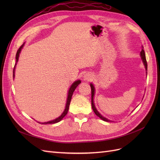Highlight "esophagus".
Segmentation results:
<instances>
[{"mask_svg":"<svg viewBox=\"0 0 160 160\" xmlns=\"http://www.w3.org/2000/svg\"><path fill=\"white\" fill-rule=\"evenodd\" d=\"M84 79L85 81H90L92 79V78H93V75H92L91 73H89V72H88V73H86L85 75H84Z\"/></svg>","mask_w":160,"mask_h":160,"instance_id":"1","label":"esophagus"}]
</instances>
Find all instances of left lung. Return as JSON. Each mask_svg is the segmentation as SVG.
I'll list each match as a JSON object with an SVG mask.
<instances>
[{
  "mask_svg": "<svg viewBox=\"0 0 160 160\" xmlns=\"http://www.w3.org/2000/svg\"><path fill=\"white\" fill-rule=\"evenodd\" d=\"M140 56H141V58L142 59L143 61V65L145 66V68H146V71H148V64H147V61H146V55H145V52H144V50L142 49V51L141 52H140ZM90 86H91V106H92V109H93L94 113H95V115L97 116H98V117L101 119L102 120L105 121V122H111L110 120H109L108 119L104 118L103 116L101 115L99 112L97 110L95 106V104H94V101H93V98H94V95H95V88L93 85L91 83L90 84Z\"/></svg>",
  "mask_w": 160,
  "mask_h": 160,
  "instance_id": "left-lung-1",
  "label": "left lung"
}]
</instances>
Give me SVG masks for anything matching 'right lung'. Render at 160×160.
<instances>
[{
    "mask_svg": "<svg viewBox=\"0 0 160 160\" xmlns=\"http://www.w3.org/2000/svg\"><path fill=\"white\" fill-rule=\"evenodd\" d=\"M24 46V44L22 45L20 47H19V49H18L17 52V54H16V64L14 65V69H13V78L14 77V70H15V67L17 65V61L18 60V57H19V54H20L21 52V51L22 49V48ZM81 81L80 80H77L76 81H75L73 83H72L71 86V88H69V90L68 91V96H67V103H66V106H65V109L64 110L63 112H62V113L59 116V118H56L54 120H52V121H49V122H44V123H40L38 122L39 123H41V124H51V123H58L65 116L67 115V112H68L69 111V105H70V102H71V98H72V93H73L74 91L75 90L77 86H78L80 83H81Z\"/></svg>",
    "mask_w": 160,
    "mask_h": 160,
    "instance_id": "obj_1",
    "label": "right lung"
}]
</instances>
